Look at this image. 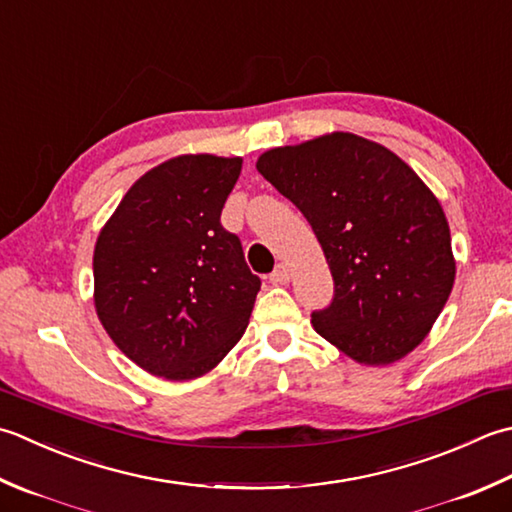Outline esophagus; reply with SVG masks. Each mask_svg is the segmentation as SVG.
Here are the masks:
<instances>
[{
  "instance_id": "34e87169",
  "label": "esophagus",
  "mask_w": 512,
  "mask_h": 512,
  "mask_svg": "<svg viewBox=\"0 0 512 512\" xmlns=\"http://www.w3.org/2000/svg\"><path fill=\"white\" fill-rule=\"evenodd\" d=\"M288 279H290V273L284 264H279L273 273H270V282L273 284H288Z\"/></svg>"
}]
</instances>
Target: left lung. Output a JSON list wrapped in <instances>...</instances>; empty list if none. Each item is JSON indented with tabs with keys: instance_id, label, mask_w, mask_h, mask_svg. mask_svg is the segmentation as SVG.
<instances>
[{
	"instance_id": "left-lung-1",
	"label": "left lung",
	"mask_w": 512,
	"mask_h": 512,
	"mask_svg": "<svg viewBox=\"0 0 512 512\" xmlns=\"http://www.w3.org/2000/svg\"><path fill=\"white\" fill-rule=\"evenodd\" d=\"M257 170L313 226L335 282L315 330L359 364L386 366L424 342L455 282L442 204L393 150L330 133L266 150Z\"/></svg>"
}]
</instances>
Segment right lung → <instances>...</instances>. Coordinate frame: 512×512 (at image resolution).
<instances>
[{
    "label": "right lung",
    "mask_w": 512,
    "mask_h": 512,
    "mask_svg": "<svg viewBox=\"0 0 512 512\" xmlns=\"http://www.w3.org/2000/svg\"><path fill=\"white\" fill-rule=\"evenodd\" d=\"M242 157L179 155L128 188L97 237V317L150 375L213 370L248 326L259 277L219 222Z\"/></svg>",
    "instance_id": "add662e5"
}]
</instances>
